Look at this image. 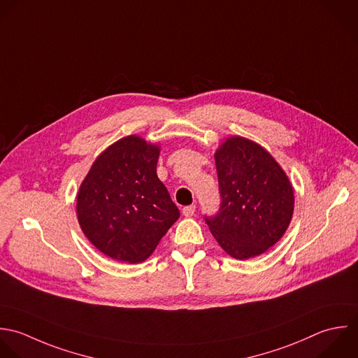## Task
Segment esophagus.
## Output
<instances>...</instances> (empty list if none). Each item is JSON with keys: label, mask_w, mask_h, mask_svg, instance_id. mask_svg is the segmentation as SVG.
Instances as JSON below:
<instances>
[{"label": "esophagus", "mask_w": 358, "mask_h": 358, "mask_svg": "<svg viewBox=\"0 0 358 358\" xmlns=\"http://www.w3.org/2000/svg\"><path fill=\"white\" fill-rule=\"evenodd\" d=\"M194 213H195V205H188V206L182 208V215L185 217H191V216H194Z\"/></svg>", "instance_id": "obj_1"}]
</instances>
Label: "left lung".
I'll return each mask as SVG.
<instances>
[{
	"instance_id": "left-lung-1",
	"label": "left lung",
	"mask_w": 358,
	"mask_h": 358,
	"mask_svg": "<svg viewBox=\"0 0 358 358\" xmlns=\"http://www.w3.org/2000/svg\"><path fill=\"white\" fill-rule=\"evenodd\" d=\"M215 160L222 202L205 222L230 257H258L286 233L294 210L293 187L272 155L250 139L229 138Z\"/></svg>"
}]
</instances>
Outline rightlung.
Here are the masks:
<instances>
[{"mask_svg":"<svg viewBox=\"0 0 358 358\" xmlns=\"http://www.w3.org/2000/svg\"><path fill=\"white\" fill-rule=\"evenodd\" d=\"M160 149L136 135L108 146L80 184L76 215L83 234L104 255L128 264L150 257L180 217L156 174Z\"/></svg>","mask_w":358,"mask_h":358,"instance_id":"obj_1","label":"right lung"}]
</instances>
